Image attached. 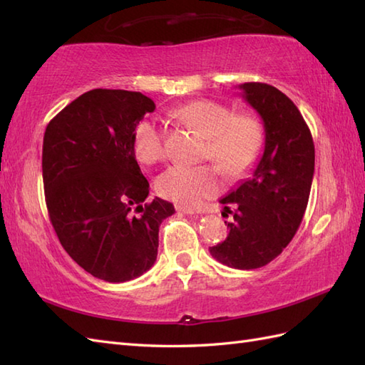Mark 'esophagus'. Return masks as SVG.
I'll return each mask as SVG.
<instances>
[{"label":"esophagus","mask_w":365,"mask_h":365,"mask_svg":"<svg viewBox=\"0 0 365 365\" xmlns=\"http://www.w3.org/2000/svg\"><path fill=\"white\" fill-rule=\"evenodd\" d=\"M175 210H177L178 213H185V215H196V213H200L199 208L188 207V205H177Z\"/></svg>","instance_id":"34e87169"}]
</instances>
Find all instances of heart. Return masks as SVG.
Segmentation results:
<instances>
[{
  "label": "heart",
  "instance_id": "b5f03b06",
  "mask_svg": "<svg viewBox=\"0 0 365 365\" xmlns=\"http://www.w3.org/2000/svg\"><path fill=\"white\" fill-rule=\"evenodd\" d=\"M177 115L207 136L205 157L212 158L224 175H237L251 166L262 147L259 120L240 114L215 100H196L182 106ZM133 152L144 165L166 157V135L157 120L144 119L133 133ZM157 192L178 204L196 205L218 190V178L208 166H170L155 182Z\"/></svg>",
  "mask_w": 365,
  "mask_h": 365
}]
</instances>
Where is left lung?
Here are the masks:
<instances>
[{"label": "left lung", "mask_w": 365, "mask_h": 365, "mask_svg": "<svg viewBox=\"0 0 365 365\" xmlns=\"http://www.w3.org/2000/svg\"><path fill=\"white\" fill-rule=\"evenodd\" d=\"M260 114L265 149L251 175L220 202L232 215L224 242L210 247L222 265L255 269L274 260L292 242L311 195L315 149L311 130L292 100L265 83L240 84Z\"/></svg>", "instance_id": "left-lung-1"}]
</instances>
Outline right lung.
Returning a JSON list of instances; mask_svg holds the SVG:
<instances>
[{"instance_id": "obj_1", "label": "right lung", "mask_w": 365, "mask_h": 365, "mask_svg": "<svg viewBox=\"0 0 365 365\" xmlns=\"http://www.w3.org/2000/svg\"><path fill=\"white\" fill-rule=\"evenodd\" d=\"M153 100L92 89L46 125L42 177L48 216L66 252L94 277L127 282L150 269L163 220L174 205L149 196L133 152L135 128Z\"/></svg>"}]
</instances>
